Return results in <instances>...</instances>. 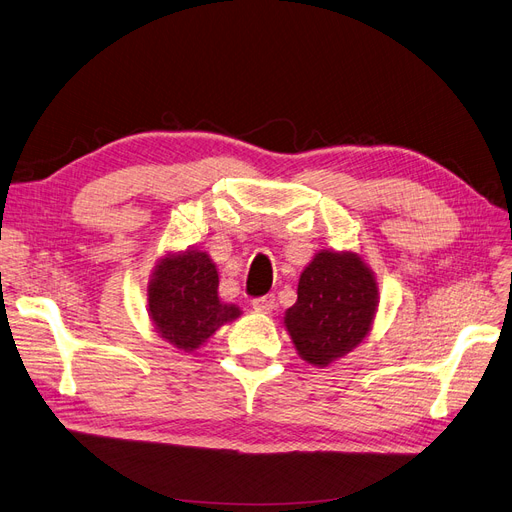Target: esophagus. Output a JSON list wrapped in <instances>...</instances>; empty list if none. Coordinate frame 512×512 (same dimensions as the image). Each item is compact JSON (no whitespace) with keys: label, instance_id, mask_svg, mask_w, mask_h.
Returning <instances> with one entry per match:
<instances>
[{"label":"esophagus","instance_id":"34e87169","mask_svg":"<svg viewBox=\"0 0 512 512\" xmlns=\"http://www.w3.org/2000/svg\"><path fill=\"white\" fill-rule=\"evenodd\" d=\"M253 308L261 310V312H270L276 308V298L274 295H261V298L253 300Z\"/></svg>","mask_w":512,"mask_h":512}]
</instances>
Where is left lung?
I'll list each match as a JSON object with an SVG mask.
<instances>
[{"mask_svg":"<svg viewBox=\"0 0 512 512\" xmlns=\"http://www.w3.org/2000/svg\"><path fill=\"white\" fill-rule=\"evenodd\" d=\"M378 306L372 270L355 253L321 251L304 268L285 327L300 357L325 368L370 332Z\"/></svg>","mask_w":512,"mask_h":512,"instance_id":"8db88e82","label":"left lung"}]
</instances>
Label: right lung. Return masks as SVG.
<instances>
[{"label":"right lung","mask_w":512,"mask_h":512,"mask_svg":"<svg viewBox=\"0 0 512 512\" xmlns=\"http://www.w3.org/2000/svg\"><path fill=\"white\" fill-rule=\"evenodd\" d=\"M219 272L202 251H185L159 261L148 283V315L157 334L180 351H195L240 308L219 300Z\"/></svg>","instance_id":"obj_1"}]
</instances>
